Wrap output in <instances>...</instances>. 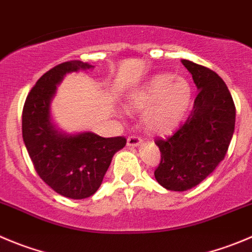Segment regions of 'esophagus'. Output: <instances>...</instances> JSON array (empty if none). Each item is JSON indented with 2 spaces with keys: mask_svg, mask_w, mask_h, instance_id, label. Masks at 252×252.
<instances>
[{
  "mask_svg": "<svg viewBox=\"0 0 252 252\" xmlns=\"http://www.w3.org/2000/svg\"><path fill=\"white\" fill-rule=\"evenodd\" d=\"M140 143H142V139L139 137H135V135L128 137V139H126V144H128V147L131 148L138 147V145H140Z\"/></svg>",
  "mask_w": 252,
  "mask_h": 252,
  "instance_id": "34e87169",
  "label": "esophagus"
}]
</instances>
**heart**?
Listing matches in <instances>:
<instances>
[{"label": "heart", "instance_id": "obj_1", "mask_svg": "<svg viewBox=\"0 0 252 252\" xmlns=\"http://www.w3.org/2000/svg\"><path fill=\"white\" fill-rule=\"evenodd\" d=\"M192 102V87L184 77L157 74L126 98L130 109L143 110V123L150 131L166 134L184 121Z\"/></svg>", "mask_w": 252, "mask_h": 252}]
</instances>
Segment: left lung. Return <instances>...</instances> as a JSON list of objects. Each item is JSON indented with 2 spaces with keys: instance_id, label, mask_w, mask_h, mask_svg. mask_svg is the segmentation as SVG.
<instances>
[{
  "instance_id": "8db88e82",
  "label": "left lung",
  "mask_w": 252,
  "mask_h": 252,
  "mask_svg": "<svg viewBox=\"0 0 252 252\" xmlns=\"http://www.w3.org/2000/svg\"><path fill=\"white\" fill-rule=\"evenodd\" d=\"M197 88L187 122L155 144L160 164L155 179L171 191H185L200 184L224 160L235 129L234 100L226 84L214 70L182 60Z\"/></svg>"
}]
</instances>
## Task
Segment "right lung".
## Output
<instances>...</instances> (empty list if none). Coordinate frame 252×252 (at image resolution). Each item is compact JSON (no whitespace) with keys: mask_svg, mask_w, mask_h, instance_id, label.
Returning <instances> with one entry per match:
<instances>
[{"mask_svg":"<svg viewBox=\"0 0 252 252\" xmlns=\"http://www.w3.org/2000/svg\"><path fill=\"white\" fill-rule=\"evenodd\" d=\"M92 68L82 61H69L49 69L31 89L22 113L23 142L37 174L56 192L77 200L97 191L113 155L126 144L124 137L69 134L53 123L51 102L58 84L68 73Z\"/></svg>","mask_w":252,"mask_h":252,"instance_id":"1","label":"right lung"}]
</instances>
